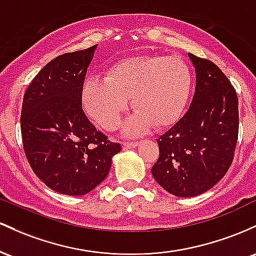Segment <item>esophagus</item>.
<instances>
[{
  "instance_id": "1",
  "label": "esophagus",
  "mask_w": 256,
  "mask_h": 256,
  "mask_svg": "<svg viewBox=\"0 0 256 256\" xmlns=\"http://www.w3.org/2000/svg\"><path fill=\"white\" fill-rule=\"evenodd\" d=\"M138 145H139V142H123V148H136Z\"/></svg>"
}]
</instances>
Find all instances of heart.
<instances>
[{"mask_svg":"<svg viewBox=\"0 0 256 256\" xmlns=\"http://www.w3.org/2000/svg\"><path fill=\"white\" fill-rule=\"evenodd\" d=\"M192 83L191 68L182 59L160 54L132 56L111 65L105 80L92 77L83 83L82 104L99 127L112 130L132 98L136 114L124 124V133L139 136L151 126L173 124L188 105Z\"/></svg>","mask_w":256,"mask_h":256,"instance_id":"obj_1","label":"heart"}]
</instances>
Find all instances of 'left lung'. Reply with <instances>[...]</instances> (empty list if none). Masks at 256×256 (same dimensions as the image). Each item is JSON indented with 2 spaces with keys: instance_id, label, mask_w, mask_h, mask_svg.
Masks as SVG:
<instances>
[{
  "instance_id": "1",
  "label": "left lung",
  "mask_w": 256,
  "mask_h": 256,
  "mask_svg": "<svg viewBox=\"0 0 256 256\" xmlns=\"http://www.w3.org/2000/svg\"><path fill=\"white\" fill-rule=\"evenodd\" d=\"M196 90L186 114L157 140L154 180L178 197L210 190L228 173L238 140V98L225 74L208 59L188 53Z\"/></svg>"
}]
</instances>
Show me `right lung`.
<instances>
[{
  "label": "right lung",
  "instance_id": "1",
  "mask_svg": "<svg viewBox=\"0 0 256 256\" xmlns=\"http://www.w3.org/2000/svg\"><path fill=\"white\" fill-rule=\"evenodd\" d=\"M96 44L65 53L36 74L20 117L28 164L52 190L83 196L108 176L118 142L96 130L82 108V87Z\"/></svg>",
  "mask_w": 256,
  "mask_h": 256
}]
</instances>
